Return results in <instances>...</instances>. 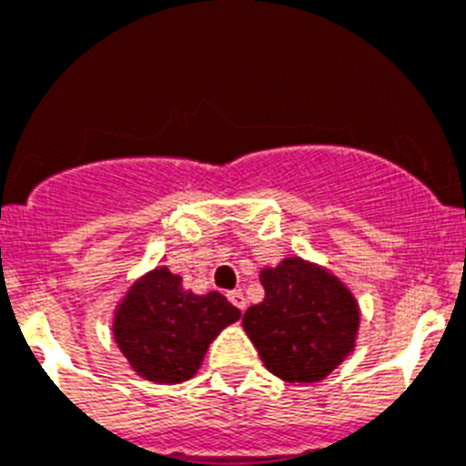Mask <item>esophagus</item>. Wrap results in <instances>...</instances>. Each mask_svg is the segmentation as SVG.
Instances as JSON below:
<instances>
[{
    "instance_id": "esophagus-1",
    "label": "esophagus",
    "mask_w": 466,
    "mask_h": 466,
    "mask_svg": "<svg viewBox=\"0 0 466 466\" xmlns=\"http://www.w3.org/2000/svg\"><path fill=\"white\" fill-rule=\"evenodd\" d=\"M228 300H230V303H233V306L238 308V310H240V312H245V308H247V300H245V296H242V291H240V289H233V291H228Z\"/></svg>"
}]
</instances>
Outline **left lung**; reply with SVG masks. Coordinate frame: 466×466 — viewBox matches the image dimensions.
I'll list each match as a JSON object with an SVG mask.
<instances>
[{
  "label": "left lung",
  "instance_id": "1",
  "mask_svg": "<svg viewBox=\"0 0 466 466\" xmlns=\"http://www.w3.org/2000/svg\"><path fill=\"white\" fill-rule=\"evenodd\" d=\"M266 299L242 317L263 366L287 382H317L355 350L360 306L336 275L300 257L261 270Z\"/></svg>",
  "mask_w": 466,
  "mask_h": 466
}]
</instances>
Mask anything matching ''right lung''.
<instances>
[{"instance_id": "add662e5", "label": "right lung", "mask_w": 466, "mask_h": 466, "mask_svg": "<svg viewBox=\"0 0 466 466\" xmlns=\"http://www.w3.org/2000/svg\"><path fill=\"white\" fill-rule=\"evenodd\" d=\"M240 319L219 291H184L182 278L154 268L127 289L114 317V339L135 371L151 382H184L203 364L219 331Z\"/></svg>"}]
</instances>
